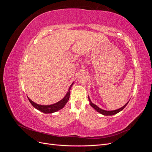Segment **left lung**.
I'll use <instances>...</instances> for the list:
<instances>
[{
	"mask_svg": "<svg viewBox=\"0 0 152 152\" xmlns=\"http://www.w3.org/2000/svg\"><path fill=\"white\" fill-rule=\"evenodd\" d=\"M89 101L90 104H91V106L92 107H93V108L96 110V111L100 113H102V114L104 115H115V114H116V113H118L119 112H121V110H122L124 108H125V107H126V105H127V103H127L124 106V107H121V108H119V109H118V110H113V111H106V110H102V109L99 108L98 107H97V106H96V104H93V103H92V102H91V99H90L89 98Z\"/></svg>",
	"mask_w": 152,
	"mask_h": 152,
	"instance_id": "8db88e82",
	"label": "left lung"
}]
</instances>
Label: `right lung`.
Instances as JSON below:
<instances>
[{"instance_id": "right-lung-1", "label": "right lung", "mask_w": 152, "mask_h": 152, "mask_svg": "<svg viewBox=\"0 0 152 152\" xmlns=\"http://www.w3.org/2000/svg\"><path fill=\"white\" fill-rule=\"evenodd\" d=\"M73 84L70 86L69 87V89L68 93L66 94V95L65 96L63 99H61V101H59V102L51 104V105H48V106H43V105H40L38 104H36L34 102H32V101L29 99V102H30V103L31 104V105L33 106L34 107H35L36 109L39 110V111L42 112L44 113H54L56 111H58L60 109H61L62 108L64 107V106L66 104V103L68 102V101L70 98V89L72 86Z\"/></svg>"}]
</instances>
